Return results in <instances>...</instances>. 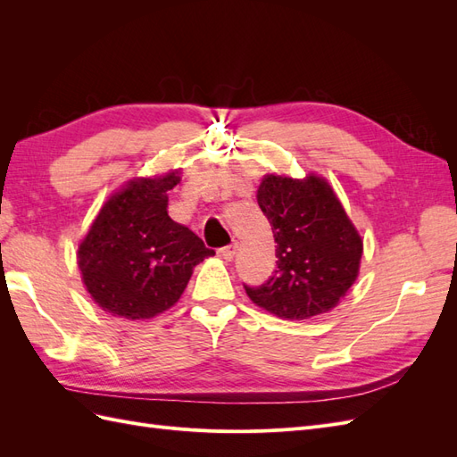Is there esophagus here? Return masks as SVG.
<instances>
[{"label": "esophagus", "mask_w": 457, "mask_h": 457, "mask_svg": "<svg viewBox=\"0 0 457 457\" xmlns=\"http://www.w3.org/2000/svg\"><path fill=\"white\" fill-rule=\"evenodd\" d=\"M237 252H238V244H230L220 250V257H223L225 261H232L234 255H237Z\"/></svg>", "instance_id": "34e87169"}]
</instances>
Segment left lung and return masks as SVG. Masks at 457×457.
I'll use <instances>...</instances> for the list:
<instances>
[{"label": "left lung", "instance_id": "left-lung-1", "mask_svg": "<svg viewBox=\"0 0 457 457\" xmlns=\"http://www.w3.org/2000/svg\"><path fill=\"white\" fill-rule=\"evenodd\" d=\"M257 202L278 244V267L267 284L244 286L247 297L286 320L336 309L361 272L364 242L328 179L267 173Z\"/></svg>", "mask_w": 457, "mask_h": 457}]
</instances>
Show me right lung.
Returning a JSON list of instances; mask_svg holds the SVG:
<instances>
[{"instance_id": "add662e5", "label": "right lung", "mask_w": 457, "mask_h": 457, "mask_svg": "<svg viewBox=\"0 0 457 457\" xmlns=\"http://www.w3.org/2000/svg\"><path fill=\"white\" fill-rule=\"evenodd\" d=\"M181 170L133 177L112 192L78 245L87 294L106 314L150 320L181 299L192 270L215 255L168 215Z\"/></svg>"}]
</instances>
